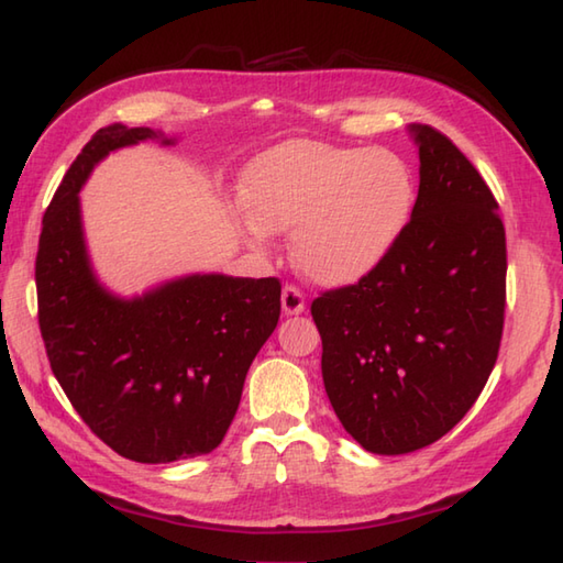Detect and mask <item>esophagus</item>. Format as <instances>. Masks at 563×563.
<instances>
[{
  "instance_id": "1",
  "label": "esophagus",
  "mask_w": 563,
  "mask_h": 563,
  "mask_svg": "<svg viewBox=\"0 0 563 563\" xmlns=\"http://www.w3.org/2000/svg\"><path fill=\"white\" fill-rule=\"evenodd\" d=\"M280 302H283V312L285 314H302L305 312V295L300 288H295V285H285L283 295H280Z\"/></svg>"
}]
</instances>
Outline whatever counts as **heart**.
Returning a JSON list of instances; mask_svg holds the SVG:
<instances>
[{"mask_svg": "<svg viewBox=\"0 0 563 563\" xmlns=\"http://www.w3.org/2000/svg\"><path fill=\"white\" fill-rule=\"evenodd\" d=\"M246 236L292 232V256L319 285H353L399 244L416 206L411 166L391 150L292 140L246 164L239 178Z\"/></svg>", "mask_w": 563, "mask_h": 563, "instance_id": "1", "label": "heart"}]
</instances>
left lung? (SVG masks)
Returning a JSON list of instances; mask_svg holds the SVG:
<instances>
[{"mask_svg":"<svg viewBox=\"0 0 563 563\" xmlns=\"http://www.w3.org/2000/svg\"><path fill=\"white\" fill-rule=\"evenodd\" d=\"M418 198L387 261L312 302L321 377L343 428L375 454L421 450L457 426L496 365L506 312V230L472 162L409 125Z\"/></svg>","mask_w":563,"mask_h":563,"instance_id":"1","label":"left lung"}]
</instances>
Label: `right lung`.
<instances>
[{
	"label": "right lung",
	"instance_id": "add662e5",
	"mask_svg": "<svg viewBox=\"0 0 563 563\" xmlns=\"http://www.w3.org/2000/svg\"><path fill=\"white\" fill-rule=\"evenodd\" d=\"M142 140L176 142L113 123L71 162L45 210L35 288L47 361L81 421L121 457L166 464L222 442L249 367L278 327L280 280L194 273L137 297L101 285L79 190L106 154Z\"/></svg>",
	"mask_w": 563,
	"mask_h": 563
}]
</instances>
